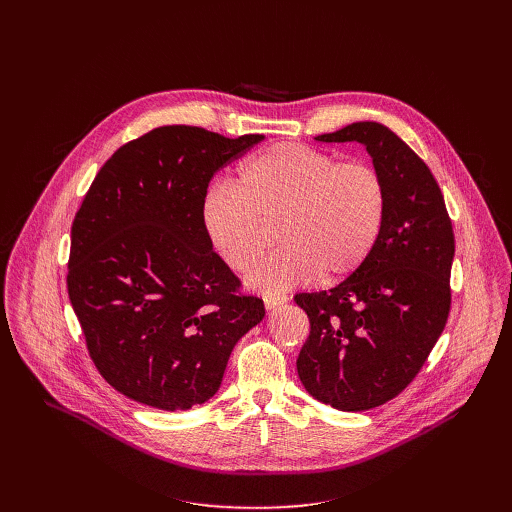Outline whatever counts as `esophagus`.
Instances as JSON below:
<instances>
[{"label":"esophagus","instance_id":"obj_1","mask_svg":"<svg viewBox=\"0 0 512 512\" xmlns=\"http://www.w3.org/2000/svg\"><path fill=\"white\" fill-rule=\"evenodd\" d=\"M263 302H265V308H267V310H273V308L281 306L283 302H287V298H285V296H279V294H265Z\"/></svg>","mask_w":512,"mask_h":512}]
</instances>
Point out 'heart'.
<instances>
[{
	"mask_svg": "<svg viewBox=\"0 0 512 512\" xmlns=\"http://www.w3.org/2000/svg\"><path fill=\"white\" fill-rule=\"evenodd\" d=\"M385 214L387 184L373 164L338 162L304 143H275L249 156L235 184H210L200 204L212 249L237 273L259 261L277 223L281 247L249 275L265 294L354 273L373 253Z\"/></svg>",
	"mask_w": 512,
	"mask_h": 512,
	"instance_id": "b5f03b06",
	"label": "heart"
}]
</instances>
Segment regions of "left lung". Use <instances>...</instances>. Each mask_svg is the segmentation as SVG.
Listing matches in <instances>:
<instances>
[{
  "mask_svg": "<svg viewBox=\"0 0 512 512\" xmlns=\"http://www.w3.org/2000/svg\"><path fill=\"white\" fill-rule=\"evenodd\" d=\"M358 141L387 184L383 233L350 277L294 300L310 318L298 356L306 391L340 411L395 399L421 371L450 316L454 231L425 162L375 121L314 137Z\"/></svg>",
  "mask_w": 512,
  "mask_h": 512,
  "instance_id": "8db88e82",
  "label": "left lung"
}]
</instances>
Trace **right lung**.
<instances>
[{
    "label": "right lung",
    "instance_id": "right-lung-1",
    "mask_svg": "<svg viewBox=\"0 0 512 512\" xmlns=\"http://www.w3.org/2000/svg\"><path fill=\"white\" fill-rule=\"evenodd\" d=\"M263 135L156 127L95 176L70 229L66 287L101 377L164 411L208 401L263 300L212 251L200 204L212 176Z\"/></svg>",
    "mask_w": 512,
    "mask_h": 512
}]
</instances>
